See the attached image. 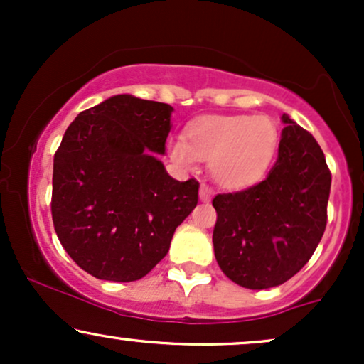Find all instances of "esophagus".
<instances>
[{
    "mask_svg": "<svg viewBox=\"0 0 364 364\" xmlns=\"http://www.w3.org/2000/svg\"><path fill=\"white\" fill-rule=\"evenodd\" d=\"M212 198V190L210 188H208L207 185H202L200 186V200H202V202H208V200Z\"/></svg>",
    "mask_w": 364,
    "mask_h": 364,
    "instance_id": "34e87169",
    "label": "esophagus"
}]
</instances>
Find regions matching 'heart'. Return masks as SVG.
<instances>
[{
  "label": "heart",
  "instance_id": "1",
  "mask_svg": "<svg viewBox=\"0 0 364 364\" xmlns=\"http://www.w3.org/2000/svg\"><path fill=\"white\" fill-rule=\"evenodd\" d=\"M277 144V127L267 116L210 114L188 124L186 140L174 141L171 156L186 168H193L198 159L210 161L217 185L240 191L267 176Z\"/></svg>",
  "mask_w": 364,
  "mask_h": 364
}]
</instances>
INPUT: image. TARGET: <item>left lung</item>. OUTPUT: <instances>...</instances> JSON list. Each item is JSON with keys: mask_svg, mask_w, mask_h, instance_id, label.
<instances>
[{"mask_svg": "<svg viewBox=\"0 0 364 364\" xmlns=\"http://www.w3.org/2000/svg\"><path fill=\"white\" fill-rule=\"evenodd\" d=\"M279 157L262 183L217 195L215 260L246 289H269L306 265L327 225L330 171L311 133L282 114Z\"/></svg>", "mask_w": 364, "mask_h": 364, "instance_id": "1", "label": "left lung"}]
</instances>
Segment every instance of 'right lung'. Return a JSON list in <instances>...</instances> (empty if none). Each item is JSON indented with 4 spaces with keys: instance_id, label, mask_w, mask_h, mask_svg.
I'll use <instances>...</instances> for the list:
<instances>
[{
    "instance_id": "add662e5",
    "label": "right lung",
    "mask_w": 364,
    "mask_h": 364,
    "mask_svg": "<svg viewBox=\"0 0 364 364\" xmlns=\"http://www.w3.org/2000/svg\"><path fill=\"white\" fill-rule=\"evenodd\" d=\"M169 104L119 94L82 111L66 128L53 168V223L80 269L132 282L169 252L198 202V181L171 178L159 156Z\"/></svg>"
}]
</instances>
